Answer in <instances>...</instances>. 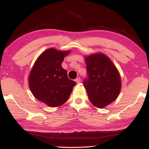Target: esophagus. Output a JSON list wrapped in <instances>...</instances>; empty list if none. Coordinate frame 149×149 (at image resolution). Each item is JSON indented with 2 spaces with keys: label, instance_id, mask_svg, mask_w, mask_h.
Masks as SVG:
<instances>
[{
  "label": "esophagus",
  "instance_id": "obj_1",
  "mask_svg": "<svg viewBox=\"0 0 149 149\" xmlns=\"http://www.w3.org/2000/svg\"><path fill=\"white\" fill-rule=\"evenodd\" d=\"M80 80H81V79H80V77H78V78H77L75 80V81H76L77 83H79L80 82Z\"/></svg>",
  "mask_w": 149,
  "mask_h": 149
}]
</instances>
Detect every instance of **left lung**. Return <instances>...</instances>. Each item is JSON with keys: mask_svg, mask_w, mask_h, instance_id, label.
<instances>
[{"mask_svg": "<svg viewBox=\"0 0 149 149\" xmlns=\"http://www.w3.org/2000/svg\"><path fill=\"white\" fill-rule=\"evenodd\" d=\"M88 78L83 82L89 100L102 109L115 101L121 89L119 72L111 59L102 53L85 57Z\"/></svg>", "mask_w": 149, "mask_h": 149, "instance_id": "8db88e82", "label": "left lung"}]
</instances>
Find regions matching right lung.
I'll list each match as a JSON object with an SVG mask.
<instances>
[{
  "label": "right lung",
  "instance_id": "1",
  "mask_svg": "<svg viewBox=\"0 0 149 149\" xmlns=\"http://www.w3.org/2000/svg\"><path fill=\"white\" fill-rule=\"evenodd\" d=\"M70 51L46 49L38 57L29 77V85L33 96L50 107H57L68 100L76 82L68 78L61 66Z\"/></svg>",
  "mask_w": 149,
  "mask_h": 149
}]
</instances>
